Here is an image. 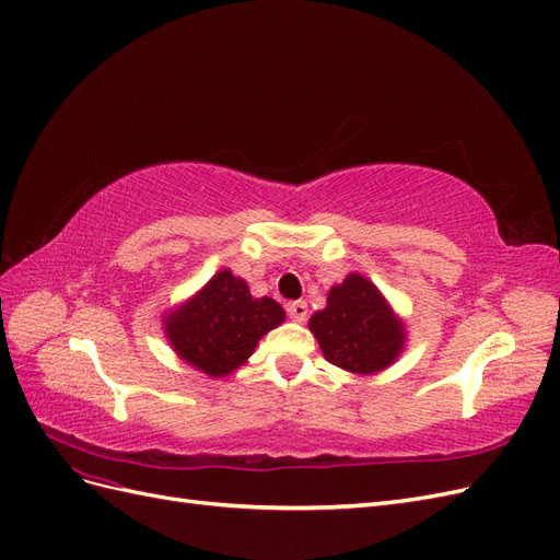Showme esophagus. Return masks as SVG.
I'll list each match as a JSON object with an SVG mask.
<instances>
[{
	"label": "esophagus",
	"instance_id": "esophagus-1",
	"mask_svg": "<svg viewBox=\"0 0 560 560\" xmlns=\"http://www.w3.org/2000/svg\"><path fill=\"white\" fill-rule=\"evenodd\" d=\"M287 315H290L294 322H306L308 319V303L306 301H292L287 306Z\"/></svg>",
	"mask_w": 560,
	"mask_h": 560
}]
</instances>
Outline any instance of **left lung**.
<instances>
[{"label": "left lung", "mask_w": 560, "mask_h": 560, "mask_svg": "<svg viewBox=\"0 0 560 560\" xmlns=\"http://www.w3.org/2000/svg\"><path fill=\"white\" fill-rule=\"evenodd\" d=\"M325 358L352 371L374 374L393 362L404 346V329L374 282L348 276L331 287L327 308L308 322Z\"/></svg>", "instance_id": "1"}]
</instances>
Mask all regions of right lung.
Listing matches in <instances>:
<instances>
[{"label": "right lung", "instance_id": "obj_1", "mask_svg": "<svg viewBox=\"0 0 560 560\" xmlns=\"http://www.w3.org/2000/svg\"><path fill=\"white\" fill-rule=\"evenodd\" d=\"M284 311L273 299H254L231 270L217 273L196 299L165 319V334L182 358L208 376L231 374L278 327Z\"/></svg>", "mask_w": 560, "mask_h": 560}]
</instances>
